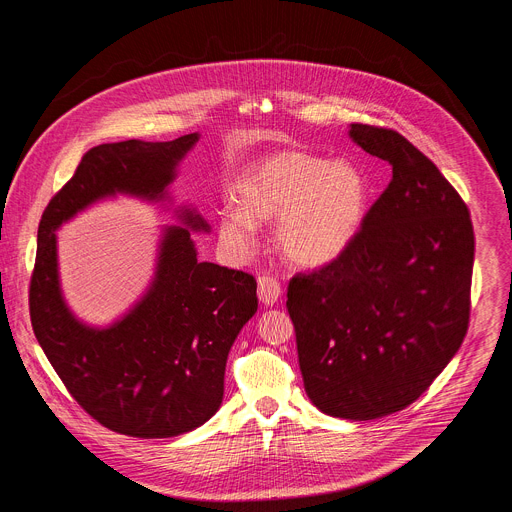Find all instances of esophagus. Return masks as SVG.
Listing matches in <instances>:
<instances>
[{
	"label": "esophagus",
	"mask_w": 512,
	"mask_h": 512,
	"mask_svg": "<svg viewBox=\"0 0 512 512\" xmlns=\"http://www.w3.org/2000/svg\"><path fill=\"white\" fill-rule=\"evenodd\" d=\"M257 296L265 306L277 304V300L281 298V283L271 275H261L257 279Z\"/></svg>",
	"instance_id": "obj_1"
}]
</instances>
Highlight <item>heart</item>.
Masks as SVG:
<instances>
[{"mask_svg":"<svg viewBox=\"0 0 512 512\" xmlns=\"http://www.w3.org/2000/svg\"><path fill=\"white\" fill-rule=\"evenodd\" d=\"M237 206L218 212V239L235 257L255 247L257 225L275 221L279 253L300 267L338 261L358 239L371 208V182L356 164L306 150L251 162L233 186Z\"/></svg>","mask_w":512,"mask_h":512,"instance_id":"heart-1","label":"heart"}]
</instances>
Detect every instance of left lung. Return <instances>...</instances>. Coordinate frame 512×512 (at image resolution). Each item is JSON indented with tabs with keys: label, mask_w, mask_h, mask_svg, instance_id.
I'll return each mask as SVG.
<instances>
[{
	"label": "left lung",
	"mask_w": 512,
	"mask_h": 512,
	"mask_svg": "<svg viewBox=\"0 0 512 512\" xmlns=\"http://www.w3.org/2000/svg\"><path fill=\"white\" fill-rule=\"evenodd\" d=\"M348 135L393 180L338 261L289 281L287 312L310 401L367 421L411 405L462 346L474 231L460 194L403 135L362 123Z\"/></svg>",
	"instance_id": "left-lung-1"
}]
</instances>
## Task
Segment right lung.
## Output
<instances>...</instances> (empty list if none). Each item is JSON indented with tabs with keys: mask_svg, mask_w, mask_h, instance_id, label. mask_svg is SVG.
<instances>
[{
	"mask_svg": "<svg viewBox=\"0 0 512 512\" xmlns=\"http://www.w3.org/2000/svg\"><path fill=\"white\" fill-rule=\"evenodd\" d=\"M200 133L172 141L127 139L89 150L48 202L30 281L32 328L56 375L101 425L156 440L192 431L223 403L229 350L257 312L253 275L198 261L194 233L210 227L192 206L160 231L156 267L141 298L107 326L64 300L56 231L97 202L129 196L170 208V184Z\"/></svg>",
	"mask_w": 512,
	"mask_h": 512,
	"instance_id": "right-lung-1",
	"label": "right lung"
}]
</instances>
